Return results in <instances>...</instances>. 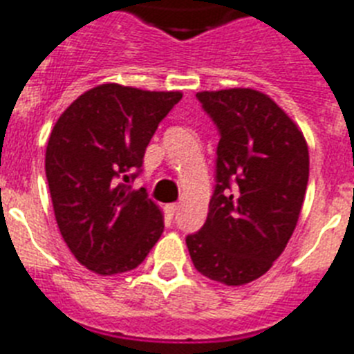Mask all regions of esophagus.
I'll use <instances>...</instances> for the list:
<instances>
[{
	"instance_id": "1",
	"label": "esophagus",
	"mask_w": 354,
	"mask_h": 354,
	"mask_svg": "<svg viewBox=\"0 0 354 354\" xmlns=\"http://www.w3.org/2000/svg\"><path fill=\"white\" fill-rule=\"evenodd\" d=\"M165 209H166V213H168V217H174L175 213L179 212V204H177V203L166 204V206H165Z\"/></svg>"
}]
</instances>
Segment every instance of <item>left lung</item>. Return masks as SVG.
<instances>
[{"mask_svg": "<svg viewBox=\"0 0 354 354\" xmlns=\"http://www.w3.org/2000/svg\"><path fill=\"white\" fill-rule=\"evenodd\" d=\"M197 99L221 141L208 218L186 246L198 273L244 286L270 270L297 227L309 179L308 142L259 90H204Z\"/></svg>", "mask_w": 354, "mask_h": 354, "instance_id": "obj_1", "label": "left lung"}]
</instances>
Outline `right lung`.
<instances>
[{
  "label": "right lung",
  "instance_id": "right-lung-1",
  "mask_svg": "<svg viewBox=\"0 0 354 354\" xmlns=\"http://www.w3.org/2000/svg\"><path fill=\"white\" fill-rule=\"evenodd\" d=\"M180 97L104 83L81 93L55 121L46 180L61 235L86 270L103 277L133 270L162 235L159 206L127 183Z\"/></svg>",
  "mask_w": 354,
  "mask_h": 354
}]
</instances>
